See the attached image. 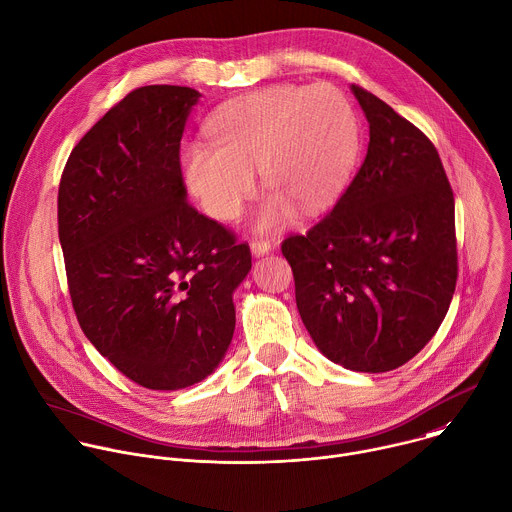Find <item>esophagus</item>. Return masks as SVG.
Returning <instances> with one entry per match:
<instances>
[{"label": "esophagus", "mask_w": 512, "mask_h": 512, "mask_svg": "<svg viewBox=\"0 0 512 512\" xmlns=\"http://www.w3.org/2000/svg\"><path fill=\"white\" fill-rule=\"evenodd\" d=\"M269 251H271V243L267 239H253L251 241V253L255 257H261V255L269 253Z\"/></svg>", "instance_id": "1"}]
</instances>
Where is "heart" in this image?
Wrapping results in <instances>:
<instances>
[{
	"instance_id": "1",
	"label": "heart",
	"mask_w": 512,
	"mask_h": 512,
	"mask_svg": "<svg viewBox=\"0 0 512 512\" xmlns=\"http://www.w3.org/2000/svg\"><path fill=\"white\" fill-rule=\"evenodd\" d=\"M211 142H189L181 170L189 193L217 221L239 217L255 191V170L269 193L253 225L277 231L297 209L317 215L348 185L360 150V118L333 84H275L219 106Z\"/></svg>"
}]
</instances>
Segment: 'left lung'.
Instances as JSON below:
<instances>
[{"label":"left lung","mask_w":512,"mask_h":512,"mask_svg":"<svg viewBox=\"0 0 512 512\" xmlns=\"http://www.w3.org/2000/svg\"><path fill=\"white\" fill-rule=\"evenodd\" d=\"M370 144L358 175L307 235L281 251L319 352L354 372H390L438 331L458 277L454 195L430 138L352 84Z\"/></svg>","instance_id":"left-lung-1"}]
</instances>
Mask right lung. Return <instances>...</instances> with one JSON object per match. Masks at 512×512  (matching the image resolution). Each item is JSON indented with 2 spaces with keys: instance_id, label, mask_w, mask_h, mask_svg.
<instances>
[{
  "instance_id": "1",
  "label": "right lung",
  "mask_w": 512,
  "mask_h": 512,
  "mask_svg": "<svg viewBox=\"0 0 512 512\" xmlns=\"http://www.w3.org/2000/svg\"><path fill=\"white\" fill-rule=\"evenodd\" d=\"M199 92L142 86L74 146L58 191V235L78 323L148 390L189 388L221 364L247 243L187 201L181 138Z\"/></svg>"
}]
</instances>
